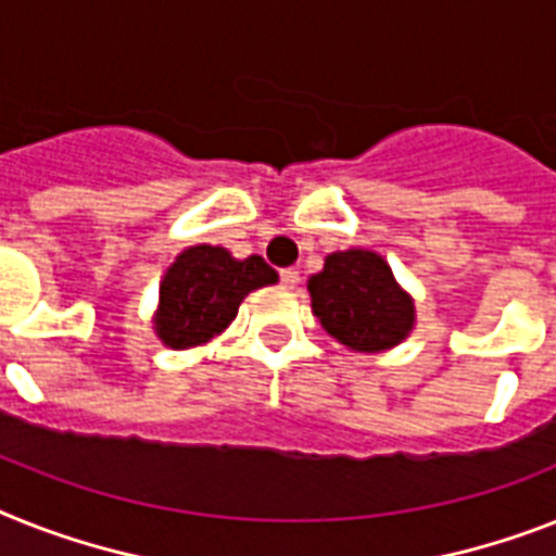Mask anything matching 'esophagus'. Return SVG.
<instances>
[{"mask_svg": "<svg viewBox=\"0 0 556 556\" xmlns=\"http://www.w3.org/2000/svg\"><path fill=\"white\" fill-rule=\"evenodd\" d=\"M281 283L283 287H295L298 281H301V275H298V269H292V267H287V269H281Z\"/></svg>", "mask_w": 556, "mask_h": 556, "instance_id": "esophagus-1", "label": "esophagus"}]
</instances>
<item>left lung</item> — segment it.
<instances>
[{
    "label": "left lung",
    "mask_w": 556,
    "mask_h": 556,
    "mask_svg": "<svg viewBox=\"0 0 556 556\" xmlns=\"http://www.w3.org/2000/svg\"><path fill=\"white\" fill-rule=\"evenodd\" d=\"M306 289L320 327L355 352L389 350L415 324L412 298L397 287L378 252H332Z\"/></svg>",
    "instance_id": "left-lung-1"
}]
</instances>
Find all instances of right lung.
<instances>
[{
  "label": "right lung",
  "mask_w": 556,
  "mask_h": 556,
  "mask_svg": "<svg viewBox=\"0 0 556 556\" xmlns=\"http://www.w3.org/2000/svg\"><path fill=\"white\" fill-rule=\"evenodd\" d=\"M275 281L261 255L236 261L224 247H190L164 275L155 332L173 350L199 346L232 324L252 289Z\"/></svg>",
  "instance_id": "add662e5"
}]
</instances>
